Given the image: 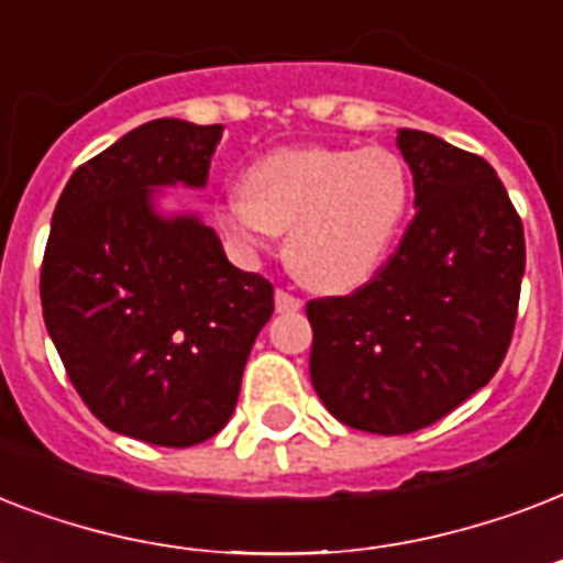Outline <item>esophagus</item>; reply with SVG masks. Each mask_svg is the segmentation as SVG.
Returning a JSON list of instances; mask_svg holds the SVG:
<instances>
[{
    "mask_svg": "<svg viewBox=\"0 0 563 563\" xmlns=\"http://www.w3.org/2000/svg\"><path fill=\"white\" fill-rule=\"evenodd\" d=\"M300 307H303V303H300L295 295H289V291H274V309H277V312H298Z\"/></svg>",
    "mask_w": 563,
    "mask_h": 563,
    "instance_id": "obj_1",
    "label": "esophagus"
}]
</instances>
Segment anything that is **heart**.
Here are the masks:
<instances>
[{
  "mask_svg": "<svg viewBox=\"0 0 563 563\" xmlns=\"http://www.w3.org/2000/svg\"><path fill=\"white\" fill-rule=\"evenodd\" d=\"M411 175L388 148H277L242 175V195L216 219L239 247L280 236L283 260L307 289L344 295L368 283L400 236Z\"/></svg>",
  "mask_w": 563,
  "mask_h": 563,
  "instance_id": "heart-1",
  "label": "heart"
}]
</instances>
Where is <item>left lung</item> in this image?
Wrapping results in <instances>:
<instances>
[{
    "instance_id": "1",
    "label": "left lung",
    "mask_w": 563,
    "mask_h": 563,
    "mask_svg": "<svg viewBox=\"0 0 563 563\" xmlns=\"http://www.w3.org/2000/svg\"><path fill=\"white\" fill-rule=\"evenodd\" d=\"M415 219L397 254L344 298L309 300V376L333 418L406 435L464 402L506 360L526 272L523 224L488 161L397 131Z\"/></svg>"
}]
</instances>
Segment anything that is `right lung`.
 Wrapping results in <instances>:
<instances>
[{"label": "right lung", "instance_id": "right-lung-1", "mask_svg": "<svg viewBox=\"0 0 563 563\" xmlns=\"http://www.w3.org/2000/svg\"><path fill=\"white\" fill-rule=\"evenodd\" d=\"M221 125L154 119L73 172L40 272L46 330L90 411L119 435L192 446L230 420L272 283L230 263L198 212Z\"/></svg>", "mask_w": 563, "mask_h": 563}]
</instances>
